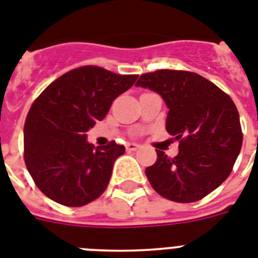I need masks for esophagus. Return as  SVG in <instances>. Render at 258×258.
Wrapping results in <instances>:
<instances>
[{
	"mask_svg": "<svg viewBox=\"0 0 258 258\" xmlns=\"http://www.w3.org/2000/svg\"><path fill=\"white\" fill-rule=\"evenodd\" d=\"M140 148V144H138V143H128L127 146H125V149L128 151V152H131V151H136V149Z\"/></svg>",
	"mask_w": 258,
	"mask_h": 258,
	"instance_id": "1",
	"label": "esophagus"
}]
</instances>
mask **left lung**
Instances as JSON below:
<instances>
[{"label": "left lung", "mask_w": 258, "mask_h": 258, "mask_svg": "<svg viewBox=\"0 0 258 258\" xmlns=\"http://www.w3.org/2000/svg\"><path fill=\"white\" fill-rule=\"evenodd\" d=\"M136 86L159 93L168 106L166 131L178 140V155L156 149L146 169L160 196L173 202H197L219 187L240 153L243 133L239 111L228 94L202 76L160 69L144 73Z\"/></svg>", "instance_id": "1"}]
</instances>
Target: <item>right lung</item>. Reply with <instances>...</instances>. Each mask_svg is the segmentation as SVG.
<instances>
[{"instance_id":"right-lung-1","label":"right lung","mask_w":258,"mask_h":258,"mask_svg":"<svg viewBox=\"0 0 258 258\" xmlns=\"http://www.w3.org/2000/svg\"><path fill=\"white\" fill-rule=\"evenodd\" d=\"M138 75L86 66L60 76L34 101L23 128L25 162L38 189L68 207L85 206L106 190L124 146L94 147L86 133Z\"/></svg>"}]
</instances>
